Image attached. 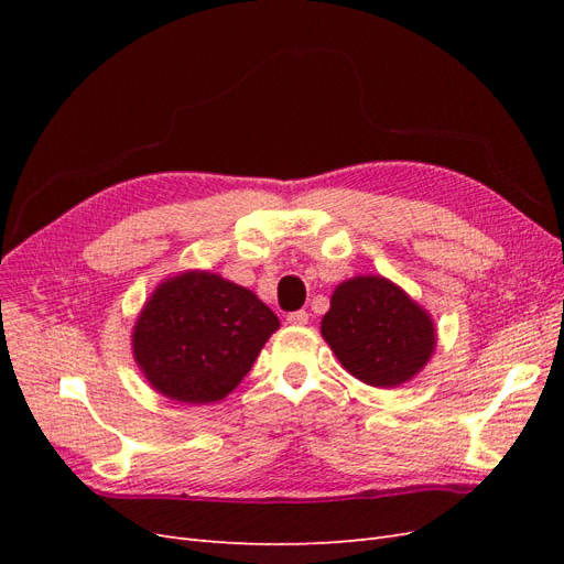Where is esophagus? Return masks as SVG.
<instances>
[{"label": "esophagus", "instance_id": "esophagus-1", "mask_svg": "<svg viewBox=\"0 0 564 564\" xmlns=\"http://www.w3.org/2000/svg\"><path fill=\"white\" fill-rule=\"evenodd\" d=\"M286 322L294 324V327H303V324H308V313L305 311H296V313H289Z\"/></svg>", "mask_w": 564, "mask_h": 564}]
</instances>
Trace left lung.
<instances>
[{
  "label": "left lung",
  "mask_w": 564,
  "mask_h": 564,
  "mask_svg": "<svg viewBox=\"0 0 564 564\" xmlns=\"http://www.w3.org/2000/svg\"><path fill=\"white\" fill-rule=\"evenodd\" d=\"M319 332L344 369L373 388L412 381L437 346L431 313L383 275L340 282Z\"/></svg>",
  "instance_id": "obj_1"
}]
</instances>
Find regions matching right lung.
<instances>
[{"label":"right lung","mask_w":564,"mask_h":564,"mask_svg":"<svg viewBox=\"0 0 564 564\" xmlns=\"http://www.w3.org/2000/svg\"><path fill=\"white\" fill-rule=\"evenodd\" d=\"M278 329V315L251 289L209 270H185L148 296L131 350L160 395L209 404L240 386Z\"/></svg>","instance_id":"obj_1"}]
</instances>
